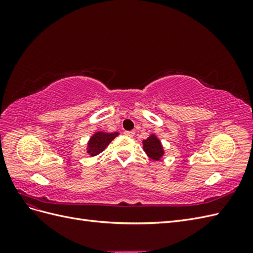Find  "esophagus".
Returning a JSON list of instances; mask_svg holds the SVG:
<instances>
[{"instance_id": "34e87169", "label": "esophagus", "mask_w": 253, "mask_h": 253, "mask_svg": "<svg viewBox=\"0 0 253 253\" xmlns=\"http://www.w3.org/2000/svg\"><path fill=\"white\" fill-rule=\"evenodd\" d=\"M125 135L126 137H133L135 135V131H126L125 132Z\"/></svg>"}]
</instances>
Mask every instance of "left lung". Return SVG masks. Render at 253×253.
Wrapping results in <instances>:
<instances>
[{
    "instance_id": "8db88e82",
    "label": "left lung",
    "mask_w": 253,
    "mask_h": 253,
    "mask_svg": "<svg viewBox=\"0 0 253 253\" xmlns=\"http://www.w3.org/2000/svg\"><path fill=\"white\" fill-rule=\"evenodd\" d=\"M142 149L153 162H160L166 152L159 137L154 133H151L147 139L142 140Z\"/></svg>"
}]
</instances>
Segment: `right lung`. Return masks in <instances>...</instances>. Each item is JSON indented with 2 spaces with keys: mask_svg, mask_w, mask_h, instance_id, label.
I'll list each match as a JSON object with an SVG mask.
<instances>
[{
  "mask_svg": "<svg viewBox=\"0 0 253 253\" xmlns=\"http://www.w3.org/2000/svg\"><path fill=\"white\" fill-rule=\"evenodd\" d=\"M119 135L118 132L109 133L103 131L95 132L89 137L86 143V153L89 157H95L102 153L105 148Z\"/></svg>",
  "mask_w": 253,
  "mask_h": 253,
  "instance_id": "add662e5",
  "label": "right lung"
}]
</instances>
